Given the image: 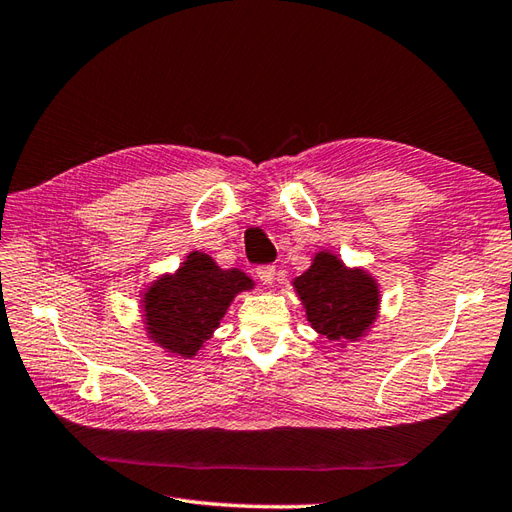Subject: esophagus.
I'll return each mask as SVG.
<instances>
[{
  "mask_svg": "<svg viewBox=\"0 0 512 512\" xmlns=\"http://www.w3.org/2000/svg\"><path fill=\"white\" fill-rule=\"evenodd\" d=\"M275 266H259L257 268V277H259V281L264 283V285H272L275 283Z\"/></svg>",
  "mask_w": 512,
  "mask_h": 512,
  "instance_id": "34e87169",
  "label": "esophagus"
}]
</instances>
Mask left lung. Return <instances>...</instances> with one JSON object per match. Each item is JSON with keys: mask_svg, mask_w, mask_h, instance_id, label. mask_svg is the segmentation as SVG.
Listing matches in <instances>:
<instances>
[{"mask_svg": "<svg viewBox=\"0 0 512 512\" xmlns=\"http://www.w3.org/2000/svg\"><path fill=\"white\" fill-rule=\"evenodd\" d=\"M292 288L316 334L344 344L368 336L382 307L377 279L362 266H347L331 251H318L312 266L294 277Z\"/></svg>", "mask_w": 512, "mask_h": 512, "instance_id": "8db88e82", "label": "left lung"}]
</instances>
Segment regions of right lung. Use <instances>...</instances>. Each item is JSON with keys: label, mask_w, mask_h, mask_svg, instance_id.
Wrapping results in <instances>:
<instances>
[{"label": "right lung", "mask_w": 512, "mask_h": 512, "mask_svg": "<svg viewBox=\"0 0 512 512\" xmlns=\"http://www.w3.org/2000/svg\"><path fill=\"white\" fill-rule=\"evenodd\" d=\"M255 281L240 268H220L216 259L192 251L174 272H163L141 290V323L165 355L192 360L220 327L237 294Z\"/></svg>", "instance_id": "obj_1"}]
</instances>
